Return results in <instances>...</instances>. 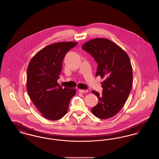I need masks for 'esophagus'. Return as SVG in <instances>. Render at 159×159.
Masks as SVG:
<instances>
[{
  "mask_svg": "<svg viewBox=\"0 0 159 159\" xmlns=\"http://www.w3.org/2000/svg\"><path fill=\"white\" fill-rule=\"evenodd\" d=\"M79 92H80V93H86V92H88V90H83V89H79Z\"/></svg>",
  "mask_w": 159,
  "mask_h": 159,
  "instance_id": "obj_1",
  "label": "esophagus"
}]
</instances>
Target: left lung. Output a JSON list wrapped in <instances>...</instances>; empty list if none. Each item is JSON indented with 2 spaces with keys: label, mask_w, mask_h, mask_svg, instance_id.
Listing matches in <instances>:
<instances>
[{
  "label": "left lung",
  "mask_w": 159,
  "mask_h": 159,
  "mask_svg": "<svg viewBox=\"0 0 159 159\" xmlns=\"http://www.w3.org/2000/svg\"><path fill=\"white\" fill-rule=\"evenodd\" d=\"M98 64L96 77L104 79L101 82L102 95L92 91L98 103L91 109L101 119L112 117L127 101L132 89V68L128 54L120 47L105 38L92 39L82 46Z\"/></svg>",
  "instance_id": "1"
}]
</instances>
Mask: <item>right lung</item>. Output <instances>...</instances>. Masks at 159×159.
<instances>
[{
	"mask_svg": "<svg viewBox=\"0 0 159 159\" xmlns=\"http://www.w3.org/2000/svg\"><path fill=\"white\" fill-rule=\"evenodd\" d=\"M77 44L75 42L55 43L39 51L27 70V91L42 116L51 120L63 117L68 110L75 89L62 88L57 82L66 53Z\"/></svg>",
	"mask_w": 159,
	"mask_h": 159,
	"instance_id": "obj_1",
	"label": "right lung"
}]
</instances>
